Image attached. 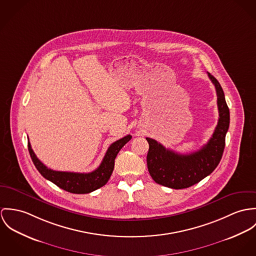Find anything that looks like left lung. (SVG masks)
<instances>
[{
    "instance_id": "obj_1",
    "label": "left lung",
    "mask_w": 256,
    "mask_h": 256,
    "mask_svg": "<svg viewBox=\"0 0 256 256\" xmlns=\"http://www.w3.org/2000/svg\"><path fill=\"white\" fill-rule=\"evenodd\" d=\"M207 74L216 88L219 110L218 124L208 142L198 151L180 154L165 148L155 140L146 138L149 144L147 168L152 178L159 184L174 190L190 188L209 176L221 161L230 126V111L219 82Z\"/></svg>"
}]
</instances>
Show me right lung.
I'll return each mask as SVG.
<instances>
[{"label":"right lung","mask_w":256,"mask_h":256,"mask_svg":"<svg viewBox=\"0 0 256 256\" xmlns=\"http://www.w3.org/2000/svg\"><path fill=\"white\" fill-rule=\"evenodd\" d=\"M132 140V136H126L110 145L100 166L91 172H60L48 169L33 152L30 142H28V151L33 164L39 172L48 180L55 184L60 188L72 194H89L101 186H105L109 180L114 170V159L120 150L126 143Z\"/></svg>","instance_id":"1"}]
</instances>
